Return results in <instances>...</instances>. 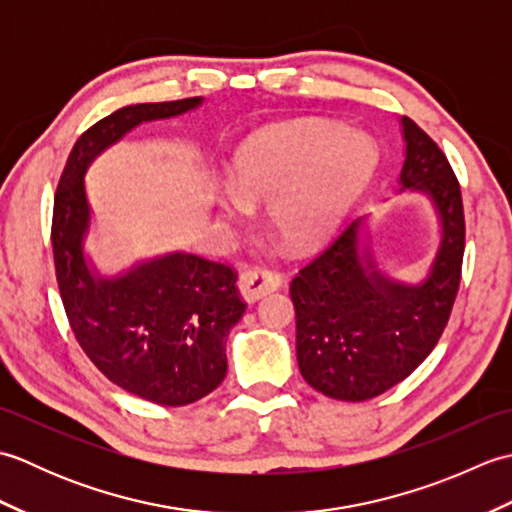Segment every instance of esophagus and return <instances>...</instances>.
I'll return each mask as SVG.
<instances>
[{"instance_id": "1", "label": "esophagus", "mask_w": 512, "mask_h": 512, "mask_svg": "<svg viewBox=\"0 0 512 512\" xmlns=\"http://www.w3.org/2000/svg\"><path fill=\"white\" fill-rule=\"evenodd\" d=\"M284 286V279H281L279 273L275 270H266V268H250L244 270L237 279V288L239 295H242L248 303H255L262 297L270 295V292L279 290Z\"/></svg>"}]
</instances>
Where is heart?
<instances>
[{
	"mask_svg": "<svg viewBox=\"0 0 512 512\" xmlns=\"http://www.w3.org/2000/svg\"><path fill=\"white\" fill-rule=\"evenodd\" d=\"M363 134L321 123L268 127L250 136L231 162V187L215 198L224 226L244 224L266 202V224L292 248L321 244L343 222L376 167Z\"/></svg>",
	"mask_w": 512,
	"mask_h": 512,
	"instance_id": "heart-1",
	"label": "heart"
}]
</instances>
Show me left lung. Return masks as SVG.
<instances>
[{
	"instance_id": "left-lung-1",
	"label": "left lung",
	"mask_w": 512,
	"mask_h": 512,
	"mask_svg": "<svg viewBox=\"0 0 512 512\" xmlns=\"http://www.w3.org/2000/svg\"><path fill=\"white\" fill-rule=\"evenodd\" d=\"M405 160L400 193L427 198L438 242L424 277L407 281L378 268L369 220L343 235L292 279L297 361L306 383L336 400L361 402L405 380L440 341L458 295L464 255L460 184L438 145L400 118Z\"/></svg>"
}]
</instances>
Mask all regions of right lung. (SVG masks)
<instances>
[{
	"label": "right lung",
	"instance_id": "add662e5",
	"mask_svg": "<svg viewBox=\"0 0 512 512\" xmlns=\"http://www.w3.org/2000/svg\"><path fill=\"white\" fill-rule=\"evenodd\" d=\"M202 96L127 105L76 140L54 195L52 250L72 332L101 372L129 394L182 407L226 376V336L242 319L235 273L224 264L173 250L101 273L88 250L94 211L85 176L103 151L143 123L195 112Z\"/></svg>",
	"mask_w": 512,
	"mask_h": 512
}]
</instances>
